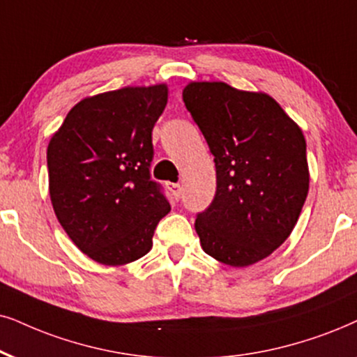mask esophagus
Returning a JSON list of instances; mask_svg holds the SVG:
<instances>
[{"label":"esophagus","instance_id":"obj_1","mask_svg":"<svg viewBox=\"0 0 357 357\" xmlns=\"http://www.w3.org/2000/svg\"><path fill=\"white\" fill-rule=\"evenodd\" d=\"M168 188H169V191L174 194V197H179V196H181V186H179V184L169 183V184H168Z\"/></svg>","mask_w":357,"mask_h":357}]
</instances>
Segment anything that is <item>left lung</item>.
I'll return each instance as SVG.
<instances>
[{
	"label": "left lung",
	"instance_id": "8db88e82",
	"mask_svg": "<svg viewBox=\"0 0 357 357\" xmlns=\"http://www.w3.org/2000/svg\"><path fill=\"white\" fill-rule=\"evenodd\" d=\"M184 105L215 163L214 201L197 214L202 250L249 267L290 236L308 196L306 142L272 97L225 82H189Z\"/></svg>",
	"mask_w": 357,
	"mask_h": 357
}]
</instances>
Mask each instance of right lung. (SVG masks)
<instances>
[{
  "label": "right lung",
  "instance_id": "right-lung-1",
  "mask_svg": "<svg viewBox=\"0 0 357 357\" xmlns=\"http://www.w3.org/2000/svg\"><path fill=\"white\" fill-rule=\"evenodd\" d=\"M168 85L123 87L80 100L47 146L49 194L70 241L102 265L146 255L171 211L151 181V132Z\"/></svg>",
  "mask_w": 357,
  "mask_h": 357
}]
</instances>
